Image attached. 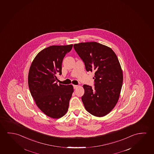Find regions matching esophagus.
I'll list each match as a JSON object with an SVG mask.
<instances>
[{
    "label": "esophagus",
    "instance_id": "esophagus-1",
    "mask_svg": "<svg viewBox=\"0 0 154 154\" xmlns=\"http://www.w3.org/2000/svg\"><path fill=\"white\" fill-rule=\"evenodd\" d=\"M73 88H74V89H76L77 88H78V85H73Z\"/></svg>",
    "mask_w": 154,
    "mask_h": 154
}]
</instances>
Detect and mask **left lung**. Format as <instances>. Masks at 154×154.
Here are the masks:
<instances>
[{
  "label": "left lung",
  "mask_w": 154,
  "mask_h": 154,
  "mask_svg": "<svg viewBox=\"0 0 154 154\" xmlns=\"http://www.w3.org/2000/svg\"><path fill=\"white\" fill-rule=\"evenodd\" d=\"M73 48L87 71L95 72L94 88L84 85L82 100L85 108L96 117H103L114 109L123 85V71L111 48L97 42L75 44Z\"/></svg>",
  "instance_id": "8db88e82"
}]
</instances>
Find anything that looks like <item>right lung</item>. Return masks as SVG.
Segmentation results:
<instances>
[{
	"label": "right lung",
	"instance_id": "obj_1",
	"mask_svg": "<svg viewBox=\"0 0 154 154\" xmlns=\"http://www.w3.org/2000/svg\"><path fill=\"white\" fill-rule=\"evenodd\" d=\"M72 44L53 45L39 52L31 63L28 85L31 95L40 110L57 119L66 114L73 92L72 85H57V74L62 73V63Z\"/></svg>",
	"mask_w": 154,
	"mask_h": 154
}]
</instances>
